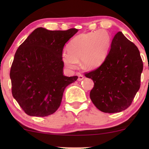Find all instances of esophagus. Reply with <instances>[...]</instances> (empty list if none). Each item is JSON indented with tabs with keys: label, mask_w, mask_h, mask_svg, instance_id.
Instances as JSON below:
<instances>
[{
	"label": "esophagus",
	"mask_w": 149,
	"mask_h": 149,
	"mask_svg": "<svg viewBox=\"0 0 149 149\" xmlns=\"http://www.w3.org/2000/svg\"><path fill=\"white\" fill-rule=\"evenodd\" d=\"M84 76H83V75H82V74H79V76H78V81H82V80H83V79H84Z\"/></svg>",
	"instance_id": "esophagus-1"
}]
</instances>
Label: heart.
<instances>
[{"label": "heart", "mask_w": 149, "mask_h": 149, "mask_svg": "<svg viewBox=\"0 0 149 149\" xmlns=\"http://www.w3.org/2000/svg\"><path fill=\"white\" fill-rule=\"evenodd\" d=\"M111 41V36L104 30L79 34L69 42L68 51H63L62 62L68 69H74L81 59L83 68H96L104 60Z\"/></svg>", "instance_id": "obj_1"}]
</instances>
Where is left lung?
<instances>
[{
	"instance_id": "8db88e82",
	"label": "left lung",
	"mask_w": 149,
	"mask_h": 149,
	"mask_svg": "<svg viewBox=\"0 0 149 149\" xmlns=\"http://www.w3.org/2000/svg\"><path fill=\"white\" fill-rule=\"evenodd\" d=\"M142 70L143 62L138 47L121 32H117L104 62L85 74L94 83L89 95L93 104L107 113L127 109L140 87Z\"/></svg>"
}]
</instances>
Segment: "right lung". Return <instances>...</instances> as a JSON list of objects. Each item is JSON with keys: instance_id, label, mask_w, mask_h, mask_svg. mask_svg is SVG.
Listing matches in <instances>:
<instances>
[{"instance_id": "obj_1", "label": "right lung", "mask_w": 149, "mask_h": 149, "mask_svg": "<svg viewBox=\"0 0 149 149\" xmlns=\"http://www.w3.org/2000/svg\"><path fill=\"white\" fill-rule=\"evenodd\" d=\"M77 32L38 28L16 51L10 70L12 95L28 115L54 113L65 88L78 79L64 76L62 60L65 43Z\"/></svg>"}]
</instances>
